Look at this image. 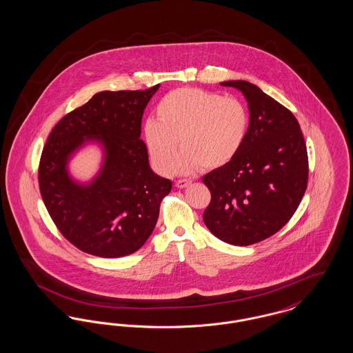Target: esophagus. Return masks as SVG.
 Returning a JSON list of instances; mask_svg holds the SVG:
<instances>
[{
	"label": "esophagus",
	"instance_id": "1",
	"mask_svg": "<svg viewBox=\"0 0 353 353\" xmlns=\"http://www.w3.org/2000/svg\"><path fill=\"white\" fill-rule=\"evenodd\" d=\"M190 180H186V179H181V180H179V181H176V186L177 188H180V189H184V188H186L188 185H190Z\"/></svg>",
	"mask_w": 353,
	"mask_h": 353
}]
</instances>
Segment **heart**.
I'll return each mask as SVG.
<instances>
[{"label":"heart","instance_id":"1","mask_svg":"<svg viewBox=\"0 0 353 353\" xmlns=\"http://www.w3.org/2000/svg\"><path fill=\"white\" fill-rule=\"evenodd\" d=\"M157 119L144 123V141L154 167L169 173H192L230 163L245 144L249 110L234 97L184 87L170 91L156 107Z\"/></svg>","mask_w":353,"mask_h":353}]
</instances>
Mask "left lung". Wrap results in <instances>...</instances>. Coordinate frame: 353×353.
<instances>
[{"mask_svg": "<svg viewBox=\"0 0 353 353\" xmlns=\"http://www.w3.org/2000/svg\"><path fill=\"white\" fill-rule=\"evenodd\" d=\"M221 84L243 94L250 123L234 159L202 179L212 194L203 222L221 241L249 246L281 230L298 209L308 180L307 148L285 105L250 82Z\"/></svg>", "mask_w": 353, "mask_h": 353, "instance_id": "obj_1", "label": "left lung"}]
</instances>
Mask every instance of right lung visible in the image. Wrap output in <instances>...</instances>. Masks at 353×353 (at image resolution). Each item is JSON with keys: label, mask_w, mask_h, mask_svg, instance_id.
<instances>
[{"label": "right lung", "mask_w": 353, "mask_h": 353, "mask_svg": "<svg viewBox=\"0 0 353 353\" xmlns=\"http://www.w3.org/2000/svg\"><path fill=\"white\" fill-rule=\"evenodd\" d=\"M160 84L143 91H101L52 128L38 181L59 232L79 250L119 258L137 252L152 234L172 181L156 174L140 139L143 112ZM103 151L99 174L78 183L68 163L87 142Z\"/></svg>", "instance_id": "right-lung-1"}]
</instances>
